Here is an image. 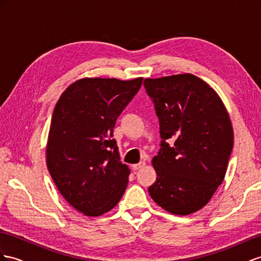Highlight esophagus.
Here are the masks:
<instances>
[{"instance_id":"esophagus-1","label":"esophagus","mask_w":261,"mask_h":261,"mask_svg":"<svg viewBox=\"0 0 261 261\" xmlns=\"http://www.w3.org/2000/svg\"><path fill=\"white\" fill-rule=\"evenodd\" d=\"M144 165H145V162H144V161H140V162L137 163V164H133V165H132V169L135 170V171H137V170L142 169Z\"/></svg>"}]
</instances>
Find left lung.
Wrapping results in <instances>:
<instances>
[{
  "mask_svg": "<svg viewBox=\"0 0 261 261\" xmlns=\"http://www.w3.org/2000/svg\"><path fill=\"white\" fill-rule=\"evenodd\" d=\"M143 84L162 139L152 159L158 176L149 193L165 211L189 215L203 208L224 181L233 145L230 118L216 91L192 73Z\"/></svg>",
  "mask_w": 261,
  "mask_h": 261,
  "instance_id": "1",
  "label": "left lung"
}]
</instances>
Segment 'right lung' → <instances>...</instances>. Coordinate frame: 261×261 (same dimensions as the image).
<instances>
[{
	"label": "right lung",
	"mask_w": 261,
	"mask_h": 261,
	"mask_svg": "<svg viewBox=\"0 0 261 261\" xmlns=\"http://www.w3.org/2000/svg\"><path fill=\"white\" fill-rule=\"evenodd\" d=\"M142 80L79 79L55 106L47 168L64 198L86 216L112 210L126 189L130 170L120 161L113 128Z\"/></svg>",
	"instance_id": "1"
}]
</instances>
